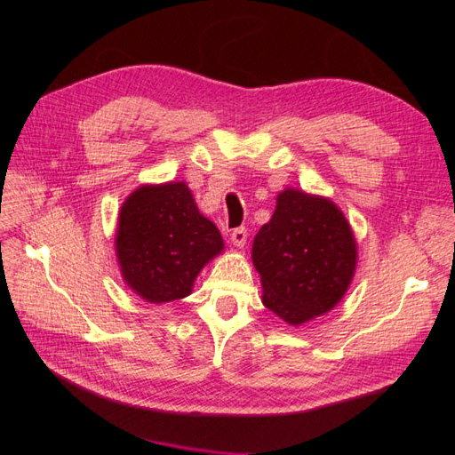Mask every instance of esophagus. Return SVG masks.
Returning a JSON list of instances; mask_svg holds the SVG:
<instances>
[{"label":"esophagus","mask_w":455,"mask_h":455,"mask_svg":"<svg viewBox=\"0 0 455 455\" xmlns=\"http://www.w3.org/2000/svg\"><path fill=\"white\" fill-rule=\"evenodd\" d=\"M231 243L237 246V249H243L246 244V229L244 228H237L231 231Z\"/></svg>","instance_id":"34e87169"}]
</instances>
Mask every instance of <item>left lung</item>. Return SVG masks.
Returning <instances> with one entry per match:
<instances>
[{
	"instance_id": "left-lung-1",
	"label": "left lung",
	"mask_w": 455,
	"mask_h": 455,
	"mask_svg": "<svg viewBox=\"0 0 455 455\" xmlns=\"http://www.w3.org/2000/svg\"><path fill=\"white\" fill-rule=\"evenodd\" d=\"M356 241L334 201L284 188L252 243L261 304L299 326L334 309L355 277Z\"/></svg>"
}]
</instances>
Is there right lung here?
Instances as JSON below:
<instances>
[{"label": "right lung", "instance_id": "add662e5", "mask_svg": "<svg viewBox=\"0 0 455 455\" xmlns=\"http://www.w3.org/2000/svg\"><path fill=\"white\" fill-rule=\"evenodd\" d=\"M224 252L218 228L186 182L144 184L121 204L116 256L123 283L149 304L182 299L201 269Z\"/></svg>", "mask_w": 455, "mask_h": 455}]
</instances>
